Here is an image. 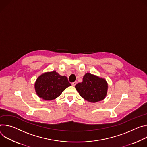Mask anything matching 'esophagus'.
<instances>
[{
  "mask_svg": "<svg viewBox=\"0 0 147 147\" xmlns=\"http://www.w3.org/2000/svg\"><path fill=\"white\" fill-rule=\"evenodd\" d=\"M76 84H77V82H74L72 83V86H75L76 85Z\"/></svg>",
  "mask_w": 147,
  "mask_h": 147,
  "instance_id": "1",
  "label": "esophagus"
}]
</instances>
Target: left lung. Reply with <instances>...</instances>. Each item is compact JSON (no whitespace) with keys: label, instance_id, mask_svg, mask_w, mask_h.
Listing matches in <instances>:
<instances>
[{"label":"left lung","instance_id":"8db88e82","mask_svg":"<svg viewBox=\"0 0 147 147\" xmlns=\"http://www.w3.org/2000/svg\"><path fill=\"white\" fill-rule=\"evenodd\" d=\"M80 96L90 103L103 100L107 95L108 84L105 78L86 73L81 83L75 85Z\"/></svg>","mask_w":147,"mask_h":147}]
</instances>
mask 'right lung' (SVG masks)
Masks as SVG:
<instances>
[{"label":"right lung","instance_id":"add662e5","mask_svg":"<svg viewBox=\"0 0 147 147\" xmlns=\"http://www.w3.org/2000/svg\"><path fill=\"white\" fill-rule=\"evenodd\" d=\"M71 86L65 76H61L55 71L47 72L36 79L34 88L37 96L45 100L57 99L62 92Z\"/></svg>","mask_w":147,"mask_h":147}]
</instances>
